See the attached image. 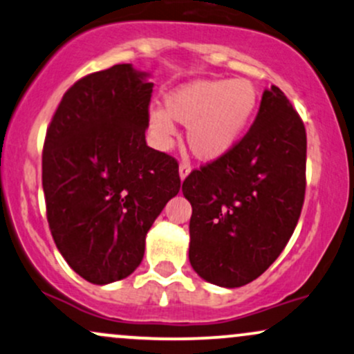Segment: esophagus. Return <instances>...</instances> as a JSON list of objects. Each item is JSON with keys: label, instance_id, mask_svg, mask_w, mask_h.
Listing matches in <instances>:
<instances>
[{"label": "esophagus", "instance_id": "obj_1", "mask_svg": "<svg viewBox=\"0 0 354 354\" xmlns=\"http://www.w3.org/2000/svg\"><path fill=\"white\" fill-rule=\"evenodd\" d=\"M189 171H191V165L188 163V161H181V163H180V176H181V180H185V178L189 174Z\"/></svg>", "mask_w": 354, "mask_h": 354}]
</instances>
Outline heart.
<instances>
[{"label": "heart", "instance_id": "heart-1", "mask_svg": "<svg viewBox=\"0 0 354 354\" xmlns=\"http://www.w3.org/2000/svg\"><path fill=\"white\" fill-rule=\"evenodd\" d=\"M258 108L250 80H198L166 95L165 111L151 109L149 129L168 145L176 123L188 126V145L200 160H216L238 143Z\"/></svg>", "mask_w": 354, "mask_h": 354}]
</instances>
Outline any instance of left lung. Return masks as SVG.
<instances>
[{
	"label": "left lung",
	"mask_w": 354,
	"mask_h": 354,
	"mask_svg": "<svg viewBox=\"0 0 354 354\" xmlns=\"http://www.w3.org/2000/svg\"><path fill=\"white\" fill-rule=\"evenodd\" d=\"M304 191L306 129L281 89L271 86L246 135L183 181L193 208V270L225 288L261 276L290 241Z\"/></svg>",
	"instance_id": "left-lung-1"
}]
</instances>
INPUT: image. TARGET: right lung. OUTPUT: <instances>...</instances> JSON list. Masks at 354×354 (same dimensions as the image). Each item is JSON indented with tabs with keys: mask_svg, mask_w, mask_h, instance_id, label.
<instances>
[{
	"mask_svg": "<svg viewBox=\"0 0 354 354\" xmlns=\"http://www.w3.org/2000/svg\"><path fill=\"white\" fill-rule=\"evenodd\" d=\"M131 64L76 81L63 95L43 146L51 236L89 283L129 276L145 238L181 188L178 161L146 145L153 83Z\"/></svg>",
	"mask_w": 354,
	"mask_h": 354,
	"instance_id": "right-lung-1",
	"label": "right lung"
}]
</instances>
